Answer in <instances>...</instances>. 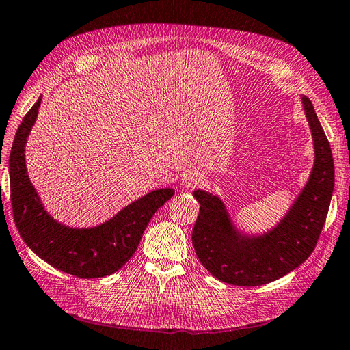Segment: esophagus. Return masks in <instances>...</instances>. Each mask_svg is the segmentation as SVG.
Instances as JSON below:
<instances>
[{"label":"esophagus","mask_w":350,"mask_h":350,"mask_svg":"<svg viewBox=\"0 0 350 350\" xmlns=\"http://www.w3.org/2000/svg\"><path fill=\"white\" fill-rule=\"evenodd\" d=\"M202 182V176L200 173H187L183 178H182V185L186 189H195L196 186H200Z\"/></svg>","instance_id":"34e87169"}]
</instances>
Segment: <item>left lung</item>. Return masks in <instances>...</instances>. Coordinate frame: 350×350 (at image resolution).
<instances>
[{
  "instance_id": "1",
  "label": "left lung",
  "mask_w": 350,
  "mask_h": 350,
  "mask_svg": "<svg viewBox=\"0 0 350 350\" xmlns=\"http://www.w3.org/2000/svg\"><path fill=\"white\" fill-rule=\"evenodd\" d=\"M304 115L312 133L315 161L301 192L285 216L263 234L239 230L217 195L196 189L200 214L192 232L195 253L221 282L257 286L290 273L315 250L334 191V161L329 143L306 96Z\"/></svg>"
}]
</instances>
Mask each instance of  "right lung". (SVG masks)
<instances>
[{
  "mask_svg": "<svg viewBox=\"0 0 350 350\" xmlns=\"http://www.w3.org/2000/svg\"><path fill=\"white\" fill-rule=\"evenodd\" d=\"M40 98L17 129L8 161L12 208L17 230L32 252L62 272L78 278L112 275L127 263L142 239L149 220L172 198L174 189H155L109 220L92 228H74L53 219L29 180L25 146L38 116Z\"/></svg>",
  "mask_w": 350,
  "mask_h": 350,
  "instance_id": "1",
  "label": "right lung"
}]
</instances>
